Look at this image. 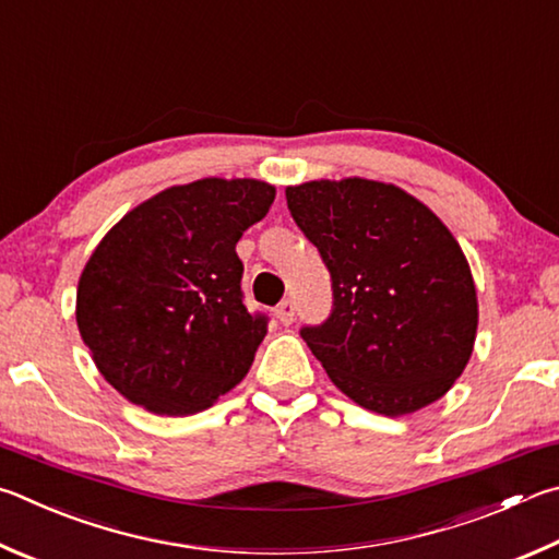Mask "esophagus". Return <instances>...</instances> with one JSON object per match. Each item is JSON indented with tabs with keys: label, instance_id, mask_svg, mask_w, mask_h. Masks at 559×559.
<instances>
[{
	"label": "esophagus",
	"instance_id": "34e87169",
	"mask_svg": "<svg viewBox=\"0 0 559 559\" xmlns=\"http://www.w3.org/2000/svg\"><path fill=\"white\" fill-rule=\"evenodd\" d=\"M276 318L281 324H290L296 320V306H293V300H283L281 306L276 308Z\"/></svg>",
	"mask_w": 559,
	"mask_h": 559
}]
</instances>
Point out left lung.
I'll use <instances>...</instances> for the list:
<instances>
[{
    "instance_id": "8db88e82",
    "label": "left lung",
    "mask_w": 559,
    "mask_h": 559,
    "mask_svg": "<svg viewBox=\"0 0 559 559\" xmlns=\"http://www.w3.org/2000/svg\"><path fill=\"white\" fill-rule=\"evenodd\" d=\"M286 200L332 276L328 322L300 330L330 381L389 418L442 399L479 324L469 261L444 222L393 182L357 176L288 186Z\"/></svg>"
}]
</instances>
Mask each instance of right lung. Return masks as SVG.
<instances>
[{"label":"right lung","mask_w":559,"mask_h":559,"mask_svg":"<svg viewBox=\"0 0 559 559\" xmlns=\"http://www.w3.org/2000/svg\"><path fill=\"white\" fill-rule=\"evenodd\" d=\"M276 188L202 178L129 210L90 253L75 320L97 371L156 415H192L247 377L266 318L241 300L237 241Z\"/></svg>","instance_id":"right-lung-1"}]
</instances>
